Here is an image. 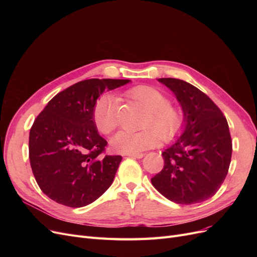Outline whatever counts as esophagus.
<instances>
[{
    "label": "esophagus",
    "instance_id": "34e87169",
    "mask_svg": "<svg viewBox=\"0 0 257 257\" xmlns=\"http://www.w3.org/2000/svg\"><path fill=\"white\" fill-rule=\"evenodd\" d=\"M127 157L130 158H133V159H142L144 158V154L143 153H130V154H126Z\"/></svg>",
    "mask_w": 257,
    "mask_h": 257
}]
</instances>
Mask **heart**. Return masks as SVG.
<instances>
[{
  "mask_svg": "<svg viewBox=\"0 0 257 257\" xmlns=\"http://www.w3.org/2000/svg\"><path fill=\"white\" fill-rule=\"evenodd\" d=\"M126 94L148 111L142 132L119 131L112 139V149L120 153H138L157 146L162 139L170 142L184 125V114L180 108L169 104L168 96L150 85H137ZM118 100L110 94L99 96L93 107L92 119L99 133L110 134L118 124Z\"/></svg>",
  "mask_w": 257,
  "mask_h": 257,
  "instance_id": "heart-1",
  "label": "heart"
}]
</instances>
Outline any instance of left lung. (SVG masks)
Segmentation results:
<instances>
[{"mask_svg":"<svg viewBox=\"0 0 257 257\" xmlns=\"http://www.w3.org/2000/svg\"><path fill=\"white\" fill-rule=\"evenodd\" d=\"M174 92L184 114L183 133L162 152L164 167L151 182L163 196L181 205L212 197L228 173L231 138L227 120L212 99L193 84L160 78Z\"/></svg>","mask_w":257,"mask_h":257,"instance_id":"1","label":"left lung"}]
</instances>
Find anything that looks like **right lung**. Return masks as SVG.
I'll use <instances>...</instances> for the list:
<instances>
[{
  "label": "right lung",
  "mask_w": 257,
  "mask_h": 257,
  "mask_svg": "<svg viewBox=\"0 0 257 257\" xmlns=\"http://www.w3.org/2000/svg\"><path fill=\"white\" fill-rule=\"evenodd\" d=\"M128 79H87L54 96L37 115L29 158L44 194L72 208L87 206L111 185L121 155H103L107 142L92 119L97 98Z\"/></svg>",
  "instance_id": "1"
}]
</instances>
